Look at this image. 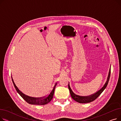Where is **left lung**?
<instances>
[{"label": "left lung", "mask_w": 121, "mask_h": 121, "mask_svg": "<svg viewBox=\"0 0 121 121\" xmlns=\"http://www.w3.org/2000/svg\"><path fill=\"white\" fill-rule=\"evenodd\" d=\"M110 73H111V67L110 68V69H109L108 75L107 80L105 82V83L104 85V86L101 88L99 90L98 92H97L96 93H94L91 95H90V96H79V95L75 94L72 90L70 86H69V83L68 88H69V92H70V94H71V96L72 98L75 101H77V102H78L79 103H81V104L89 103H90V102H92V101H94L99 96V95L101 94V93H102L104 91V90L106 87V86L108 84V83L109 78H110Z\"/></svg>", "instance_id": "1"}]
</instances>
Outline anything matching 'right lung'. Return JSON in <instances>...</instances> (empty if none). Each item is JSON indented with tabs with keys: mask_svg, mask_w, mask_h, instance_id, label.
Masks as SVG:
<instances>
[{
	"mask_svg": "<svg viewBox=\"0 0 121 121\" xmlns=\"http://www.w3.org/2000/svg\"><path fill=\"white\" fill-rule=\"evenodd\" d=\"M12 79L13 83L14 84V85L15 86V88L16 89V90H17V92L19 94V95L26 101L27 103L30 104H35V105H45L49 103L50 101L52 100L53 97V94L54 93V90H55V87L57 84V83H55L54 85L53 89L50 91L49 94L48 95V96L46 97H43V98H34V97H31L28 96H27V95L24 94L22 93L20 90L18 89V88L17 87L16 84H15L13 79L12 78Z\"/></svg>",
	"mask_w": 121,
	"mask_h": 121,
	"instance_id": "1",
	"label": "right lung"
}]
</instances>
